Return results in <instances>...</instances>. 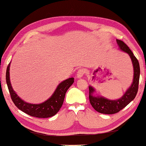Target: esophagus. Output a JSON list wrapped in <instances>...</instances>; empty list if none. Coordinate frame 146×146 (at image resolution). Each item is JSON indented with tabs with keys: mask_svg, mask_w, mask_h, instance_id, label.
<instances>
[{
	"mask_svg": "<svg viewBox=\"0 0 146 146\" xmlns=\"http://www.w3.org/2000/svg\"><path fill=\"white\" fill-rule=\"evenodd\" d=\"M85 73V71L83 68H80L79 69L78 71L77 72V77L78 78H81V77H83L84 74Z\"/></svg>",
	"mask_w": 146,
	"mask_h": 146,
	"instance_id": "esophagus-1",
	"label": "esophagus"
}]
</instances>
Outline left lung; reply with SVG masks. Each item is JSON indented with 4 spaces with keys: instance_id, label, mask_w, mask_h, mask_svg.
I'll use <instances>...</instances> for the list:
<instances>
[{
    "instance_id": "1",
    "label": "left lung",
    "mask_w": 146,
    "mask_h": 146,
    "mask_svg": "<svg viewBox=\"0 0 146 146\" xmlns=\"http://www.w3.org/2000/svg\"><path fill=\"white\" fill-rule=\"evenodd\" d=\"M120 48L127 52L132 60L134 68V78L131 86L128 88L124 95L118 100H108L103 97L93 96L94 89L91 86H89V100L91 105L97 111L103 114H114L118 113L125 108L130 102L133 100L137 96L140 78V65L139 61L134 56L126 43L122 40H117Z\"/></svg>"
}]
</instances>
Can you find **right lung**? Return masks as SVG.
Segmentation results:
<instances>
[{
    "label": "right lung",
    "mask_w": 146,
    "mask_h": 146,
    "mask_svg": "<svg viewBox=\"0 0 146 146\" xmlns=\"http://www.w3.org/2000/svg\"><path fill=\"white\" fill-rule=\"evenodd\" d=\"M9 66L10 63L6 70V83L11 98L18 108L29 115L38 118H48L58 113L62 106L66 91L73 84L74 79L71 78L61 82L52 96L44 103L38 104H30L22 101L13 90L9 80Z\"/></svg>",
    "instance_id": "add662e5"
}]
</instances>
